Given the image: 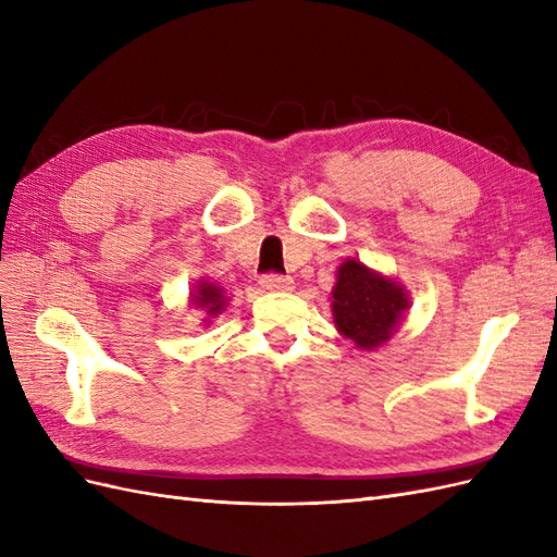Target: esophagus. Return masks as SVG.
I'll return each mask as SVG.
<instances>
[{"mask_svg": "<svg viewBox=\"0 0 557 557\" xmlns=\"http://www.w3.org/2000/svg\"><path fill=\"white\" fill-rule=\"evenodd\" d=\"M262 290L269 293H285V290H293V278L290 276H278V274H267L260 278Z\"/></svg>", "mask_w": 557, "mask_h": 557, "instance_id": "34e87169", "label": "esophagus"}]
</instances>
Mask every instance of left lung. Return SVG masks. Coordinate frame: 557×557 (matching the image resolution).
<instances>
[{
  "label": "left lung",
  "mask_w": 557,
  "mask_h": 557,
  "mask_svg": "<svg viewBox=\"0 0 557 557\" xmlns=\"http://www.w3.org/2000/svg\"><path fill=\"white\" fill-rule=\"evenodd\" d=\"M330 307L339 334L360 350H376L393 339L407 318L409 293L399 281L348 258L336 269Z\"/></svg>",
  "instance_id": "1"
}]
</instances>
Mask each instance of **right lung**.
Instances as JSON below:
<instances>
[{
    "label": "right lung",
    "mask_w": 557,
    "mask_h": 557,
    "mask_svg": "<svg viewBox=\"0 0 557 557\" xmlns=\"http://www.w3.org/2000/svg\"><path fill=\"white\" fill-rule=\"evenodd\" d=\"M190 309H199L201 311V323L205 325H211L213 318L221 315L227 307V295H225V288H221V285H215L213 281L209 278H199L193 288H190Z\"/></svg>",
    "instance_id": "obj_1"
}]
</instances>
